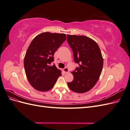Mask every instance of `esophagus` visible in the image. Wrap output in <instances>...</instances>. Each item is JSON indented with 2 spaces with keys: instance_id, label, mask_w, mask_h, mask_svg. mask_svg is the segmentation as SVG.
<instances>
[{
  "instance_id": "1",
  "label": "esophagus",
  "mask_w": 130,
  "mask_h": 130,
  "mask_svg": "<svg viewBox=\"0 0 130 130\" xmlns=\"http://www.w3.org/2000/svg\"><path fill=\"white\" fill-rule=\"evenodd\" d=\"M63 72H64V73H68V72H69V69H68V68H67V67H65L64 69H63Z\"/></svg>"
}]
</instances>
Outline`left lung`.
Segmentation results:
<instances>
[{
	"label": "left lung",
	"instance_id": "1",
	"mask_svg": "<svg viewBox=\"0 0 130 130\" xmlns=\"http://www.w3.org/2000/svg\"><path fill=\"white\" fill-rule=\"evenodd\" d=\"M67 42L72 49L74 61L78 64L72 73L74 79L68 82L73 92L84 93L96 84L103 67V58L99 45L87 36L67 35Z\"/></svg>",
	"mask_w": 130,
	"mask_h": 130
}]
</instances>
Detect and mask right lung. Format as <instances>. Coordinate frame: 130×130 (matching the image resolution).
I'll return each mask as SVG.
<instances>
[{"instance_id":"1","label":"right lung","mask_w":130,"mask_h":130,"mask_svg":"<svg viewBox=\"0 0 130 130\" xmlns=\"http://www.w3.org/2000/svg\"><path fill=\"white\" fill-rule=\"evenodd\" d=\"M66 40L64 34L43 32L34 38L27 49L24 60L26 75L35 89L48 91L53 88L61 71L53 62L54 55Z\"/></svg>"}]
</instances>
